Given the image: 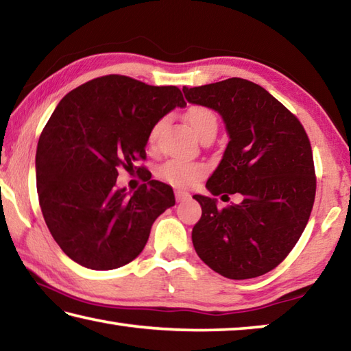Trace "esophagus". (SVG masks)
Segmentation results:
<instances>
[{"instance_id": "34e87169", "label": "esophagus", "mask_w": 351, "mask_h": 351, "mask_svg": "<svg viewBox=\"0 0 351 351\" xmlns=\"http://www.w3.org/2000/svg\"><path fill=\"white\" fill-rule=\"evenodd\" d=\"M175 197H176V201H178V203H180V201L187 199V198L190 197V195H189V192H186V190L176 189V190H175Z\"/></svg>"}]
</instances>
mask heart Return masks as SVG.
I'll use <instances>...</instances> for the list:
<instances>
[{
  "label": "heart",
  "mask_w": 351,
  "mask_h": 351,
  "mask_svg": "<svg viewBox=\"0 0 351 351\" xmlns=\"http://www.w3.org/2000/svg\"><path fill=\"white\" fill-rule=\"evenodd\" d=\"M186 122L199 139L209 133H217V128H218V119L215 116V112L210 111L209 108H206V106H190L186 112ZM162 123L164 121H159L154 123L150 130V134H148V144L152 147L156 145L159 132H161L162 128ZM204 173H206V167L203 164L181 161V159H170V161L162 164L161 169L158 171V175L161 180L180 187L193 186L199 178L204 176Z\"/></svg>",
  "instance_id": "b5f03b06"
}]
</instances>
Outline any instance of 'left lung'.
Here are the masks:
<instances>
[{"label":"left lung","mask_w":351,"mask_h":351,"mask_svg":"<svg viewBox=\"0 0 351 351\" xmlns=\"http://www.w3.org/2000/svg\"><path fill=\"white\" fill-rule=\"evenodd\" d=\"M189 104L221 116L229 136L206 189L243 199L219 209L193 195L203 210L192 230L198 257L218 274L245 280L285 260L310 219L316 176L310 139L294 114L254 82L239 77L182 88Z\"/></svg>","instance_id":"obj_1"}]
</instances>
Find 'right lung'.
<instances>
[{
	"mask_svg": "<svg viewBox=\"0 0 351 351\" xmlns=\"http://www.w3.org/2000/svg\"><path fill=\"white\" fill-rule=\"evenodd\" d=\"M186 105L176 86L116 74L60 100L40 136L35 173L47 229L71 260L108 271L142 252L154 219L175 206L173 189L148 180L127 192L116 186L117 170L145 159L152 127Z\"/></svg>",
	"mask_w": 351,
	"mask_h": 351,
	"instance_id": "1",
	"label": "right lung"
}]
</instances>
